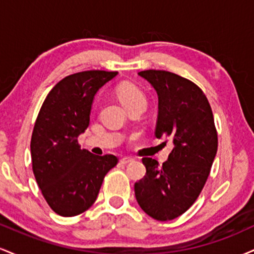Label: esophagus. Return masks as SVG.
<instances>
[{
	"label": "esophagus",
	"mask_w": 254,
	"mask_h": 254,
	"mask_svg": "<svg viewBox=\"0 0 254 254\" xmlns=\"http://www.w3.org/2000/svg\"><path fill=\"white\" fill-rule=\"evenodd\" d=\"M132 161H133L132 157H123V159L121 160V164L122 165H127V164H131Z\"/></svg>",
	"instance_id": "obj_1"
}]
</instances>
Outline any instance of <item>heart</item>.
Wrapping results in <instances>:
<instances>
[{"label": "heart", "instance_id": "heart-1", "mask_svg": "<svg viewBox=\"0 0 254 254\" xmlns=\"http://www.w3.org/2000/svg\"><path fill=\"white\" fill-rule=\"evenodd\" d=\"M116 92H117L119 100L124 105L125 109L133 106V105H143V106H145V103H147L143 92L131 83L119 84Z\"/></svg>", "mask_w": 254, "mask_h": 254}]
</instances>
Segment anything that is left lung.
<instances>
[{"instance_id": "1", "label": "left lung", "mask_w": 254, "mask_h": 254, "mask_svg": "<svg viewBox=\"0 0 254 254\" xmlns=\"http://www.w3.org/2000/svg\"><path fill=\"white\" fill-rule=\"evenodd\" d=\"M157 94L155 136L173 142L168 160L144 157L147 173L135 184L137 203L157 221L184 214L199 196L217 151L212 111L199 87L165 70L139 71Z\"/></svg>"}]
</instances>
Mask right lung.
Masks as SVG:
<instances>
[{"label": "right lung", "mask_w": 254, "mask_h": 254, "mask_svg": "<svg viewBox=\"0 0 254 254\" xmlns=\"http://www.w3.org/2000/svg\"><path fill=\"white\" fill-rule=\"evenodd\" d=\"M117 75L104 70L69 75L50 90L39 111L31 139L33 173L46 202L61 216L90 208L104 177L117 165L115 155H93L77 143L89 125L95 95Z\"/></svg>", "instance_id": "obj_1"}]
</instances>
